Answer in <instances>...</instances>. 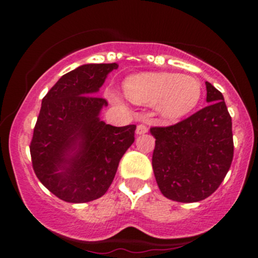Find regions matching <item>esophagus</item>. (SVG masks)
I'll return each instance as SVG.
<instances>
[{"instance_id":"34e87169","label":"esophagus","mask_w":258,"mask_h":258,"mask_svg":"<svg viewBox=\"0 0 258 258\" xmlns=\"http://www.w3.org/2000/svg\"><path fill=\"white\" fill-rule=\"evenodd\" d=\"M148 126L144 125V123H139L137 126V128H136V132H137V135H143V133H147L148 132Z\"/></svg>"}]
</instances>
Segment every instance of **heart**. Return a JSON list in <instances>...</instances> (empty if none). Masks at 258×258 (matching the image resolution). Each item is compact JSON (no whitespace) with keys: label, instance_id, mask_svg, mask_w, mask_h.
Instances as JSON below:
<instances>
[{"label":"heart","instance_id":"b5f03b06","mask_svg":"<svg viewBox=\"0 0 258 258\" xmlns=\"http://www.w3.org/2000/svg\"><path fill=\"white\" fill-rule=\"evenodd\" d=\"M125 93L138 104L158 105L162 116L173 120L184 116L198 105L203 86L189 75L144 73L127 79ZM112 97L116 99L114 93Z\"/></svg>","mask_w":258,"mask_h":258}]
</instances>
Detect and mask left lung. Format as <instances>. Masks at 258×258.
Returning a JSON list of instances; mask_svg holds the SVG:
<instances>
[{
    "label": "left lung",
    "mask_w": 258,
    "mask_h": 258,
    "mask_svg": "<svg viewBox=\"0 0 258 258\" xmlns=\"http://www.w3.org/2000/svg\"><path fill=\"white\" fill-rule=\"evenodd\" d=\"M210 103L171 126H154L153 170L164 197L197 203L217 190L234 155L232 117L223 94L206 82Z\"/></svg>",
    "instance_id": "8db88e82"
}]
</instances>
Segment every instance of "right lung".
Masks as SVG:
<instances>
[{"label": "right lung", "instance_id": "obj_1", "mask_svg": "<svg viewBox=\"0 0 258 258\" xmlns=\"http://www.w3.org/2000/svg\"><path fill=\"white\" fill-rule=\"evenodd\" d=\"M117 67L81 65L61 76L42 99L30 143L32 168L40 182L67 203L103 197L135 142L136 125L115 127L98 117L108 102L96 93Z\"/></svg>", "mask_w": 258, "mask_h": 258}]
</instances>
